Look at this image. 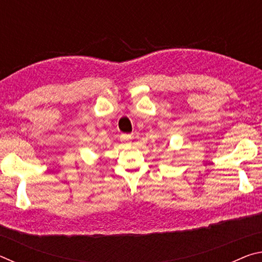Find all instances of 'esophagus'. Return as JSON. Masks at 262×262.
Returning <instances> with one entry per match:
<instances>
[{
    "label": "esophagus",
    "instance_id": "esophagus-1",
    "mask_svg": "<svg viewBox=\"0 0 262 262\" xmlns=\"http://www.w3.org/2000/svg\"><path fill=\"white\" fill-rule=\"evenodd\" d=\"M120 139H121V141H123V142H128V141L132 140V135H130V134H122V135L120 136Z\"/></svg>",
    "mask_w": 262,
    "mask_h": 262
}]
</instances>
